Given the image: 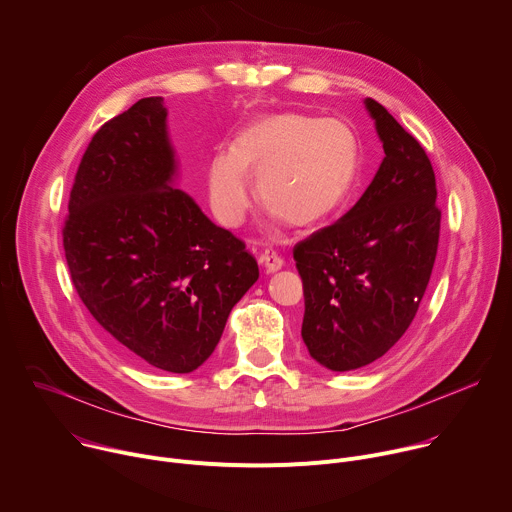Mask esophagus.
Returning <instances> with one entry per match:
<instances>
[{
    "label": "esophagus",
    "mask_w": 512,
    "mask_h": 512,
    "mask_svg": "<svg viewBox=\"0 0 512 512\" xmlns=\"http://www.w3.org/2000/svg\"><path fill=\"white\" fill-rule=\"evenodd\" d=\"M259 263H261L269 273H275V271H279V269L283 267V259H281L279 253H277L275 249H271V247H267V249L259 255Z\"/></svg>",
    "instance_id": "obj_1"
}]
</instances>
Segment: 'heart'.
Instances as JSON below:
<instances>
[{"instance_id":"1","label":"heart","mask_w":512,"mask_h":512,"mask_svg":"<svg viewBox=\"0 0 512 512\" xmlns=\"http://www.w3.org/2000/svg\"><path fill=\"white\" fill-rule=\"evenodd\" d=\"M360 160L354 129L332 117L275 113L245 125L229 152L206 164V196L214 218L239 227L257 198L291 227L316 225L350 194Z\"/></svg>"}]
</instances>
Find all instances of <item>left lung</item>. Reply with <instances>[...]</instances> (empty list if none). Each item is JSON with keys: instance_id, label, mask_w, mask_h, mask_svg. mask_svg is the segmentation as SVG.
Returning <instances> with one entry per match:
<instances>
[{"instance_id": "8db88e82", "label": "left lung", "mask_w": 512, "mask_h": 512, "mask_svg": "<svg viewBox=\"0 0 512 512\" xmlns=\"http://www.w3.org/2000/svg\"><path fill=\"white\" fill-rule=\"evenodd\" d=\"M385 158L360 200L338 223L294 247L304 283L302 338L330 371L381 358L413 322L435 263L442 210L419 141L375 99Z\"/></svg>"}]
</instances>
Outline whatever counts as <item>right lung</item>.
Returning a JSON list of instances; mask_svg holds the SVG:
<instances>
[{
  "mask_svg": "<svg viewBox=\"0 0 512 512\" xmlns=\"http://www.w3.org/2000/svg\"><path fill=\"white\" fill-rule=\"evenodd\" d=\"M162 97L137 101L91 139L70 190L62 245L70 279L131 356L192 373L259 279L255 257L176 188Z\"/></svg>",
  "mask_w": 512,
  "mask_h": 512,
  "instance_id": "obj_1",
  "label": "right lung"
}]
</instances>
